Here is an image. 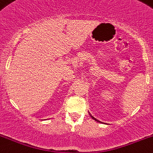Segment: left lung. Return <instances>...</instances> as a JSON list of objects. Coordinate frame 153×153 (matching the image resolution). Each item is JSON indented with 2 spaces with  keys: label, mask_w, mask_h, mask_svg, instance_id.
<instances>
[{
  "label": "left lung",
  "mask_w": 153,
  "mask_h": 153,
  "mask_svg": "<svg viewBox=\"0 0 153 153\" xmlns=\"http://www.w3.org/2000/svg\"><path fill=\"white\" fill-rule=\"evenodd\" d=\"M91 117H92V118H93V120H96V121H98V120H96V119H95V118H94V117H92V116H91Z\"/></svg>",
  "instance_id": "obj_1"
}]
</instances>
